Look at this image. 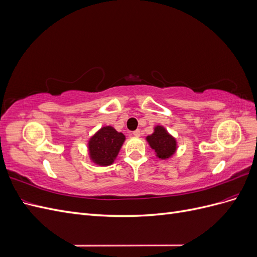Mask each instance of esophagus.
Wrapping results in <instances>:
<instances>
[{
  "label": "esophagus",
  "instance_id": "obj_1",
  "mask_svg": "<svg viewBox=\"0 0 257 257\" xmlns=\"http://www.w3.org/2000/svg\"><path fill=\"white\" fill-rule=\"evenodd\" d=\"M133 135H134L135 137H139V136H141V131H139V130L134 131V132H133Z\"/></svg>",
  "mask_w": 257,
  "mask_h": 257
}]
</instances>
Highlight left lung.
Segmentation results:
<instances>
[{"instance_id": "left-lung-1", "label": "left lung", "mask_w": 257, "mask_h": 257, "mask_svg": "<svg viewBox=\"0 0 257 257\" xmlns=\"http://www.w3.org/2000/svg\"><path fill=\"white\" fill-rule=\"evenodd\" d=\"M147 143L149 144L151 149L154 151L155 157L159 160L167 161L172 159L177 152L178 143L176 137H174L169 132L158 124L153 128V133L146 137Z\"/></svg>"}]
</instances>
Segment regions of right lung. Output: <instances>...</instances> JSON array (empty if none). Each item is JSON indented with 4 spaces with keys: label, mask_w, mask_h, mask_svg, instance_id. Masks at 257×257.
I'll list each match as a JSON object with an SVG mask.
<instances>
[{
    "label": "right lung",
    "mask_w": 257,
    "mask_h": 257,
    "mask_svg": "<svg viewBox=\"0 0 257 257\" xmlns=\"http://www.w3.org/2000/svg\"><path fill=\"white\" fill-rule=\"evenodd\" d=\"M125 142V135L111 125L102 126L88 141L90 161L97 166L112 165Z\"/></svg>",
    "instance_id": "1"
}]
</instances>
